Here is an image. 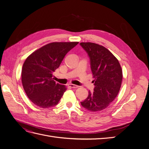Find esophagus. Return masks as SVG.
<instances>
[{
    "label": "esophagus",
    "instance_id": "obj_1",
    "mask_svg": "<svg viewBox=\"0 0 149 149\" xmlns=\"http://www.w3.org/2000/svg\"><path fill=\"white\" fill-rule=\"evenodd\" d=\"M68 86H70L71 88H78V86L73 84H68Z\"/></svg>",
    "mask_w": 149,
    "mask_h": 149
}]
</instances>
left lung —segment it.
<instances>
[{"label": "left lung", "mask_w": 149, "mask_h": 149, "mask_svg": "<svg viewBox=\"0 0 149 149\" xmlns=\"http://www.w3.org/2000/svg\"><path fill=\"white\" fill-rule=\"evenodd\" d=\"M91 61L94 92L81 104L91 112L100 111L110 105L118 96L123 81V70L118 60L104 47L91 42H81Z\"/></svg>", "instance_id": "left-lung-1"}]
</instances>
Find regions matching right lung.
Segmentation results:
<instances>
[{
    "label": "right lung",
    "mask_w": 149,
    "mask_h": 149,
    "mask_svg": "<svg viewBox=\"0 0 149 149\" xmlns=\"http://www.w3.org/2000/svg\"><path fill=\"white\" fill-rule=\"evenodd\" d=\"M79 42H52L35 50L25 60L22 83L28 97L41 108L56 106L66 91L65 85L56 83L53 73L65 56Z\"/></svg>",
    "instance_id": "add662e5"
}]
</instances>
